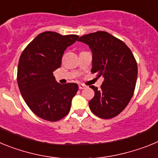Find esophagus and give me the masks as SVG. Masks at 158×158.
Instances as JSON below:
<instances>
[{
  "label": "esophagus",
  "mask_w": 158,
  "mask_h": 158,
  "mask_svg": "<svg viewBox=\"0 0 158 158\" xmlns=\"http://www.w3.org/2000/svg\"><path fill=\"white\" fill-rule=\"evenodd\" d=\"M85 87L86 86L84 85H82V84H79V89H84Z\"/></svg>",
  "instance_id": "34e87169"
}]
</instances>
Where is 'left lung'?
<instances>
[{"label": "left lung", "mask_w": 158, "mask_h": 158, "mask_svg": "<svg viewBox=\"0 0 158 158\" xmlns=\"http://www.w3.org/2000/svg\"><path fill=\"white\" fill-rule=\"evenodd\" d=\"M93 54L92 73L104 81L98 89L92 85L95 96L89 105L92 112L102 118L118 115L132 98L138 76L133 54L123 41L106 31H96L79 38Z\"/></svg>", "instance_id": "left-lung-1"}]
</instances>
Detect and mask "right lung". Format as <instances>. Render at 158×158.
<instances>
[{"label":"right lung","instance_id":"add662e5","mask_svg":"<svg viewBox=\"0 0 158 158\" xmlns=\"http://www.w3.org/2000/svg\"><path fill=\"white\" fill-rule=\"evenodd\" d=\"M76 35H62L54 31L38 35L20 55L17 83L30 109L47 121H58L69 113L76 83L62 85L53 72L61 66L64 51L77 41Z\"/></svg>","mask_w":158,"mask_h":158}]
</instances>
